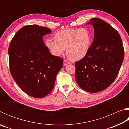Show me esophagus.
Segmentation results:
<instances>
[{
  "label": "esophagus",
  "mask_w": 129,
  "mask_h": 129,
  "mask_svg": "<svg viewBox=\"0 0 129 129\" xmlns=\"http://www.w3.org/2000/svg\"><path fill=\"white\" fill-rule=\"evenodd\" d=\"M69 64V63L66 60H64V64H63V65H64V66L65 67L67 66V65H68Z\"/></svg>",
  "instance_id": "34e87169"
}]
</instances>
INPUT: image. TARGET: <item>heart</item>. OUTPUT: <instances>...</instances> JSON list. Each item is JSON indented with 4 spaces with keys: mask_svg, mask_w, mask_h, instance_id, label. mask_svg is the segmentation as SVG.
<instances>
[{
    "mask_svg": "<svg viewBox=\"0 0 129 129\" xmlns=\"http://www.w3.org/2000/svg\"><path fill=\"white\" fill-rule=\"evenodd\" d=\"M55 40L48 38L45 46L54 56H60L67 49V54L72 61H78L88 53L91 44V35L85 28L64 29L54 34Z\"/></svg>",
    "mask_w": 129,
    "mask_h": 129,
    "instance_id": "b5f03b06",
    "label": "heart"
}]
</instances>
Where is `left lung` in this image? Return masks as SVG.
I'll use <instances>...</instances> for the list:
<instances>
[{"instance_id":"8db88e82","label":"left lung","mask_w":129,"mask_h":129,"mask_svg":"<svg viewBox=\"0 0 129 129\" xmlns=\"http://www.w3.org/2000/svg\"><path fill=\"white\" fill-rule=\"evenodd\" d=\"M94 39L86 56L76 62L75 78L83 90L97 93L108 88L118 74L124 58L121 36L108 23L93 18Z\"/></svg>"}]
</instances>
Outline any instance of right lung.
<instances>
[{
    "label": "right lung",
    "instance_id": "obj_1",
    "mask_svg": "<svg viewBox=\"0 0 129 129\" xmlns=\"http://www.w3.org/2000/svg\"><path fill=\"white\" fill-rule=\"evenodd\" d=\"M49 28L29 25L17 32L8 48L10 72L19 86L29 96L43 98L53 90L63 60L50 53L43 37Z\"/></svg>",
    "mask_w": 129,
    "mask_h": 129
}]
</instances>
